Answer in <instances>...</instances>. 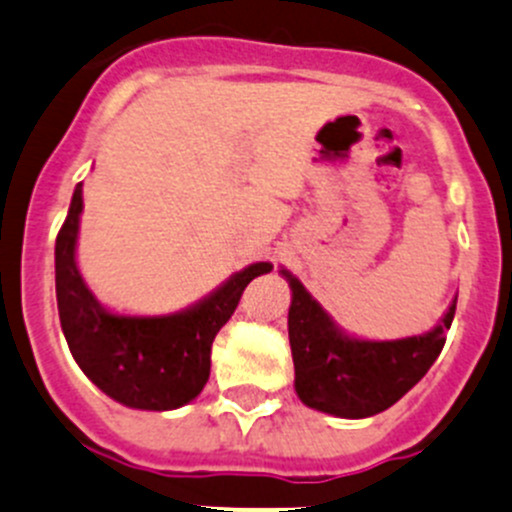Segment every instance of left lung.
I'll list each match as a JSON object with an SVG mask.
<instances>
[{
	"label": "left lung",
	"mask_w": 512,
	"mask_h": 512,
	"mask_svg": "<svg viewBox=\"0 0 512 512\" xmlns=\"http://www.w3.org/2000/svg\"><path fill=\"white\" fill-rule=\"evenodd\" d=\"M291 286L289 342L296 394L306 407L362 420L392 407L435 364L455 316V301L432 332L420 337L369 342L334 326L299 279L281 271Z\"/></svg>",
	"instance_id": "left-lung-1"
}]
</instances>
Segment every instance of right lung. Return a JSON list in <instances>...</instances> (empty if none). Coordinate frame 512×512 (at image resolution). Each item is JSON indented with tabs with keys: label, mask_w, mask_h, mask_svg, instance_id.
Here are the masks:
<instances>
[{
	"label": "right lung",
	"mask_w": 512,
	"mask_h": 512,
	"mask_svg": "<svg viewBox=\"0 0 512 512\" xmlns=\"http://www.w3.org/2000/svg\"><path fill=\"white\" fill-rule=\"evenodd\" d=\"M82 183L55 243L60 324L82 372L115 402L135 410H175L201 394L211 374V344L231 319L248 281L274 266L259 261L238 271L213 294L168 316H123L107 311L77 271L75 243Z\"/></svg>",
	"instance_id": "add662e5"
}]
</instances>
